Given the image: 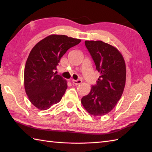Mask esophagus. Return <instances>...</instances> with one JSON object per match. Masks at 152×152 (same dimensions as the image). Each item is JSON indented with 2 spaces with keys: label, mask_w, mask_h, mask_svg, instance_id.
Returning a JSON list of instances; mask_svg holds the SVG:
<instances>
[{
  "label": "esophagus",
  "mask_w": 152,
  "mask_h": 152,
  "mask_svg": "<svg viewBox=\"0 0 152 152\" xmlns=\"http://www.w3.org/2000/svg\"><path fill=\"white\" fill-rule=\"evenodd\" d=\"M82 82V80H72V83H74V84H75V85H79Z\"/></svg>",
  "instance_id": "34e87169"
}]
</instances>
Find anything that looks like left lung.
Wrapping results in <instances>:
<instances>
[{
	"mask_svg": "<svg viewBox=\"0 0 152 152\" xmlns=\"http://www.w3.org/2000/svg\"><path fill=\"white\" fill-rule=\"evenodd\" d=\"M85 44L101 76L81 102L90 114L104 115L114 108L124 92L125 63L115 48L104 42L86 40Z\"/></svg>",
	"mask_w": 152,
	"mask_h": 152,
	"instance_id": "obj_1",
	"label": "left lung"
}]
</instances>
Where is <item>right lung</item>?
I'll return each instance as SVG.
<instances>
[{
    "label": "right lung",
    "instance_id": "add662e5",
    "mask_svg": "<svg viewBox=\"0 0 152 152\" xmlns=\"http://www.w3.org/2000/svg\"><path fill=\"white\" fill-rule=\"evenodd\" d=\"M80 42L65 35L52 34L31 51L25 66L24 85L30 101L37 108L49 109L62 99L66 81L55 71L66 51Z\"/></svg>",
    "mask_w": 152,
    "mask_h": 152
}]
</instances>
